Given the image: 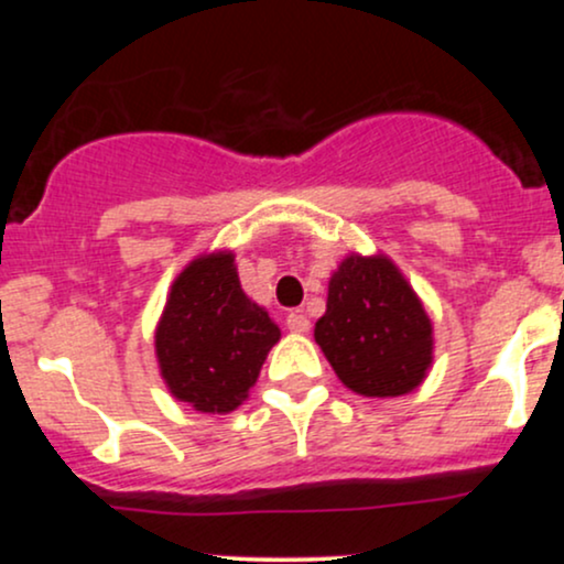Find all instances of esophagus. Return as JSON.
<instances>
[{
	"label": "esophagus",
	"mask_w": 564,
	"mask_h": 564,
	"mask_svg": "<svg viewBox=\"0 0 564 564\" xmlns=\"http://www.w3.org/2000/svg\"><path fill=\"white\" fill-rule=\"evenodd\" d=\"M286 326H289V332H296V334L310 332L307 315L300 313V310H296V313H289V315H286Z\"/></svg>",
	"instance_id": "obj_1"
}]
</instances>
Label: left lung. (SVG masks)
Listing matches in <instances>:
<instances>
[{"label":"left lung","instance_id":"obj_1","mask_svg":"<svg viewBox=\"0 0 564 564\" xmlns=\"http://www.w3.org/2000/svg\"><path fill=\"white\" fill-rule=\"evenodd\" d=\"M315 341L336 377L366 398L416 390L432 364L430 315L384 257L352 254L339 264Z\"/></svg>","mask_w":564,"mask_h":564}]
</instances>
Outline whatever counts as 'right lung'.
Listing matches in <instances>:
<instances>
[{
  "mask_svg": "<svg viewBox=\"0 0 564 564\" xmlns=\"http://www.w3.org/2000/svg\"><path fill=\"white\" fill-rule=\"evenodd\" d=\"M281 332L243 294L232 254L198 257L172 283L156 358L172 394L200 413L236 411Z\"/></svg>",
  "mask_w": 564,
  "mask_h": 564,
  "instance_id": "right-lung-1",
  "label": "right lung"
}]
</instances>
